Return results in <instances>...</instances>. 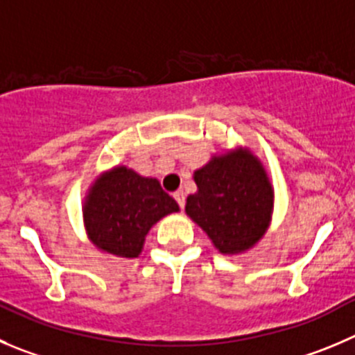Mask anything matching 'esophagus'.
<instances>
[{
    "mask_svg": "<svg viewBox=\"0 0 355 355\" xmlns=\"http://www.w3.org/2000/svg\"><path fill=\"white\" fill-rule=\"evenodd\" d=\"M174 198H175V202H178V204H180V207L183 209V207H184V202H187V197H184L183 191H175V193H174Z\"/></svg>",
    "mask_w": 355,
    "mask_h": 355,
    "instance_id": "34e87169",
    "label": "esophagus"
}]
</instances>
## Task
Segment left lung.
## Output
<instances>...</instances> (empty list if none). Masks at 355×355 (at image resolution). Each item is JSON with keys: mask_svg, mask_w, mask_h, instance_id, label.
<instances>
[{"mask_svg": "<svg viewBox=\"0 0 355 355\" xmlns=\"http://www.w3.org/2000/svg\"><path fill=\"white\" fill-rule=\"evenodd\" d=\"M197 193L188 195L187 214L207 234L221 254L254 248L268 230L273 187L249 148L214 155L193 172Z\"/></svg>", "mask_w": 355, "mask_h": 355, "instance_id": "1", "label": "left lung"}]
</instances>
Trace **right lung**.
Masks as SVG:
<instances>
[{"instance_id": "obj_1", "label": "right lung", "mask_w": 355, "mask_h": 355, "mask_svg": "<svg viewBox=\"0 0 355 355\" xmlns=\"http://www.w3.org/2000/svg\"><path fill=\"white\" fill-rule=\"evenodd\" d=\"M180 205L155 178H144L127 165L103 172L83 200V225L99 251L118 258H137L148 232Z\"/></svg>"}]
</instances>
